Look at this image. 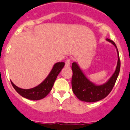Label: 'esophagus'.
<instances>
[{
	"mask_svg": "<svg viewBox=\"0 0 130 130\" xmlns=\"http://www.w3.org/2000/svg\"><path fill=\"white\" fill-rule=\"evenodd\" d=\"M71 59H70V58H68V59L66 60V62H65V67H69L70 66V63H71Z\"/></svg>",
	"mask_w": 130,
	"mask_h": 130,
	"instance_id": "esophagus-1",
	"label": "esophagus"
}]
</instances>
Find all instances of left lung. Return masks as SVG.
Listing matches in <instances>:
<instances>
[{
	"instance_id": "1",
	"label": "left lung",
	"mask_w": 130,
	"mask_h": 130,
	"mask_svg": "<svg viewBox=\"0 0 130 130\" xmlns=\"http://www.w3.org/2000/svg\"><path fill=\"white\" fill-rule=\"evenodd\" d=\"M106 40L114 44L117 49L118 54V61L116 70L114 73L106 83L101 86H96L86 77L76 62H73L72 63V90L74 95L80 100L86 102H95L100 101L106 97L114 87L120 71V60L119 51L115 43L112 40L108 38Z\"/></svg>"
}]
</instances>
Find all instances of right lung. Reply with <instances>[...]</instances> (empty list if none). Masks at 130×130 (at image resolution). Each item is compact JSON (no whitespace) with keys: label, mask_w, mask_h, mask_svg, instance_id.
<instances>
[{"label":"right lung","mask_w":130,"mask_h":130,"mask_svg":"<svg viewBox=\"0 0 130 130\" xmlns=\"http://www.w3.org/2000/svg\"><path fill=\"white\" fill-rule=\"evenodd\" d=\"M64 62H58L54 65L47 77L40 85L30 89H22L15 86L11 81L13 87L19 95L31 100H39L44 98L51 90L58 74L63 68Z\"/></svg>","instance_id":"1"}]
</instances>
